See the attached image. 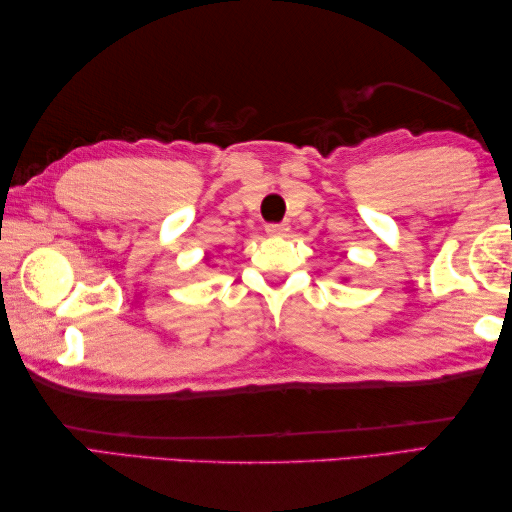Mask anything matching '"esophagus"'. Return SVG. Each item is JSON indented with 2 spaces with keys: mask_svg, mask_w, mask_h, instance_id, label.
Returning <instances> with one entry per match:
<instances>
[{
  "mask_svg": "<svg viewBox=\"0 0 512 512\" xmlns=\"http://www.w3.org/2000/svg\"><path fill=\"white\" fill-rule=\"evenodd\" d=\"M290 231V226L286 222H273V224H266V233L268 235H275V237H281L286 235Z\"/></svg>",
  "mask_w": 512,
  "mask_h": 512,
  "instance_id": "34e87169",
  "label": "esophagus"
}]
</instances>
